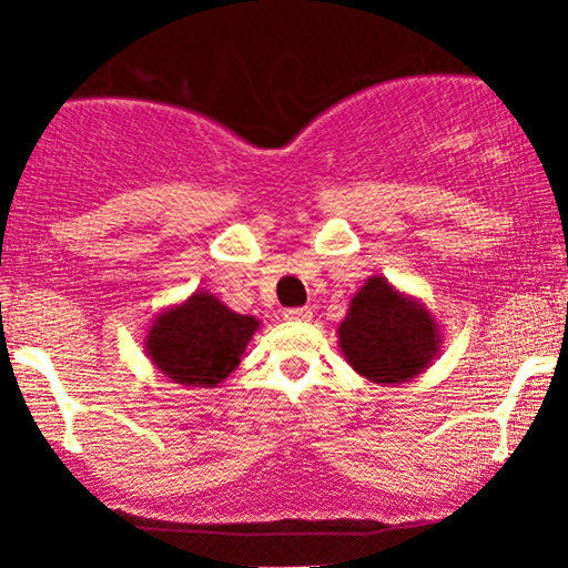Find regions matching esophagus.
I'll use <instances>...</instances> for the list:
<instances>
[{
	"instance_id": "obj_1",
	"label": "esophagus",
	"mask_w": 568,
	"mask_h": 568,
	"mask_svg": "<svg viewBox=\"0 0 568 568\" xmlns=\"http://www.w3.org/2000/svg\"><path fill=\"white\" fill-rule=\"evenodd\" d=\"M313 317V310L310 307H290L284 310V321H292V323H305Z\"/></svg>"
}]
</instances>
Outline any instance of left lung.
Returning <instances> with one entry per match:
<instances>
[{
  "instance_id": "8db88e82",
  "label": "left lung",
  "mask_w": 568,
  "mask_h": 568,
  "mask_svg": "<svg viewBox=\"0 0 568 568\" xmlns=\"http://www.w3.org/2000/svg\"><path fill=\"white\" fill-rule=\"evenodd\" d=\"M338 346L356 375L377 385H400L432 367L442 352V328L422 300L385 276H369L348 302Z\"/></svg>"
}]
</instances>
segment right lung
I'll list each match as a JSON object with an SVG mask.
<instances>
[{"instance_id":"add662e5","label":"right lung","mask_w":568,"mask_h":568,"mask_svg":"<svg viewBox=\"0 0 568 568\" xmlns=\"http://www.w3.org/2000/svg\"><path fill=\"white\" fill-rule=\"evenodd\" d=\"M258 328V317L240 315L212 292L196 290L152 317L144 354L178 385L216 387L237 369Z\"/></svg>"}]
</instances>
